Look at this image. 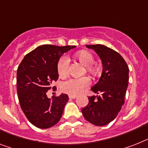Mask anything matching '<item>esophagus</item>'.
I'll use <instances>...</instances> for the list:
<instances>
[{
    "instance_id": "1",
    "label": "esophagus",
    "mask_w": 148,
    "mask_h": 148,
    "mask_svg": "<svg viewBox=\"0 0 148 148\" xmlns=\"http://www.w3.org/2000/svg\"><path fill=\"white\" fill-rule=\"evenodd\" d=\"M69 97L70 99H75L77 97L76 95H69Z\"/></svg>"
}]
</instances>
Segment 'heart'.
I'll list each match as a JSON object with an SVG mask.
<instances>
[{
    "mask_svg": "<svg viewBox=\"0 0 148 148\" xmlns=\"http://www.w3.org/2000/svg\"><path fill=\"white\" fill-rule=\"evenodd\" d=\"M75 57L83 65L86 66L88 71L91 73H95L96 69L93 66L95 62L94 55L88 51H82L75 54ZM69 67V60L66 56H62L58 60L57 69L58 75L60 77H65L68 75ZM91 79L88 77L82 78H71L61 83L60 88L64 93L70 95H77L82 93L85 89L91 85Z\"/></svg>",
    "mask_w": 148,
    "mask_h": 148,
    "instance_id": "heart-1",
    "label": "heart"
}]
</instances>
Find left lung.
Listing matches in <instances>:
<instances>
[{"label": "left lung", "mask_w": 148, "mask_h": 148, "mask_svg": "<svg viewBox=\"0 0 148 148\" xmlns=\"http://www.w3.org/2000/svg\"><path fill=\"white\" fill-rule=\"evenodd\" d=\"M101 59L103 72L91 91L101 95L88 97V104L82 110L85 119L95 125L103 126L116 117L125 102L129 85V66L118 52L105 45H86Z\"/></svg>", "instance_id": "1"}]
</instances>
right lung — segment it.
<instances>
[{
	"mask_svg": "<svg viewBox=\"0 0 148 148\" xmlns=\"http://www.w3.org/2000/svg\"><path fill=\"white\" fill-rule=\"evenodd\" d=\"M75 46L44 45L25 55L17 69V94L23 113L30 123L40 129H48L60 119L69 101L66 94L47 97L52 82L58 79L57 65L63 53Z\"/></svg>",
	"mask_w": 148,
	"mask_h": 148,
	"instance_id": "right-lung-1",
	"label": "right lung"
}]
</instances>
